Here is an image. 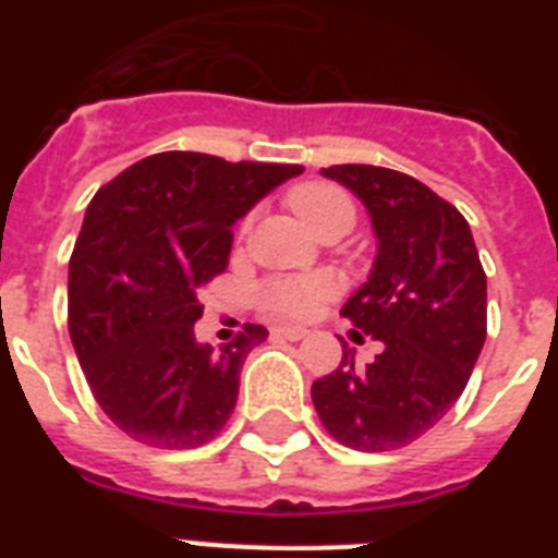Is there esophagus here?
Instances as JSON below:
<instances>
[{
  "mask_svg": "<svg viewBox=\"0 0 558 558\" xmlns=\"http://www.w3.org/2000/svg\"><path fill=\"white\" fill-rule=\"evenodd\" d=\"M275 336H280V339H289V341H301V339H306V332L310 330H304V327H275Z\"/></svg>",
  "mask_w": 558,
  "mask_h": 558,
  "instance_id": "esophagus-1",
  "label": "esophagus"
}]
</instances>
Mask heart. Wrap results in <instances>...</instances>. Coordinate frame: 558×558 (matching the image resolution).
<instances>
[{"label":"heart","instance_id":"heart-1","mask_svg":"<svg viewBox=\"0 0 558 558\" xmlns=\"http://www.w3.org/2000/svg\"><path fill=\"white\" fill-rule=\"evenodd\" d=\"M289 208L304 222L310 231L324 234L327 228H344L348 231L356 219V205L344 187L332 182H304L287 193ZM240 231H245V222ZM339 292V280L327 271L313 275H275L266 278L257 289V301L269 315L278 318H310L318 313L324 301H330Z\"/></svg>","mask_w":558,"mask_h":558}]
</instances>
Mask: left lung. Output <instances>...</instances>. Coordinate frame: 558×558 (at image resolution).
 <instances>
[{
    "label": "left lung",
    "instance_id": "obj_1",
    "mask_svg": "<svg viewBox=\"0 0 558 558\" xmlns=\"http://www.w3.org/2000/svg\"><path fill=\"white\" fill-rule=\"evenodd\" d=\"M322 173L371 210L379 254L341 315L381 353L356 367L344 344L341 365L313 381L315 411L348 449H402L466 388L486 341V271L463 214L420 179L373 165Z\"/></svg>",
    "mask_w": 558,
    "mask_h": 558
}]
</instances>
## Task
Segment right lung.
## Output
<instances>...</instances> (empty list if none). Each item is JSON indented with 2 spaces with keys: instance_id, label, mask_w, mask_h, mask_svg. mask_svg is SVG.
<instances>
[{
  "instance_id": "add662e5",
  "label": "right lung",
  "mask_w": 558,
  "mask_h": 558,
  "mask_svg": "<svg viewBox=\"0 0 558 558\" xmlns=\"http://www.w3.org/2000/svg\"><path fill=\"white\" fill-rule=\"evenodd\" d=\"M301 165L156 153L92 196L69 260V332L104 414L153 449L214 440L245 356L269 332L243 324L199 344L202 292L228 269L231 226Z\"/></svg>"
}]
</instances>
